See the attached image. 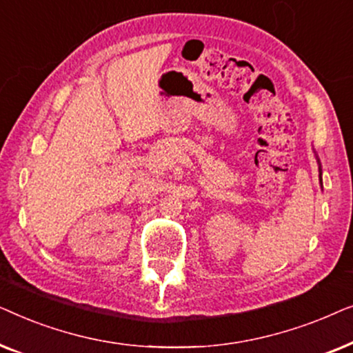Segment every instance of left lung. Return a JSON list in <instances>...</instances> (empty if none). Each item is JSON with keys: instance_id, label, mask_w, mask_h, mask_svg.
Wrapping results in <instances>:
<instances>
[{"instance_id": "1", "label": "left lung", "mask_w": 353, "mask_h": 353, "mask_svg": "<svg viewBox=\"0 0 353 353\" xmlns=\"http://www.w3.org/2000/svg\"><path fill=\"white\" fill-rule=\"evenodd\" d=\"M320 176H321V167H320Z\"/></svg>"}]
</instances>
